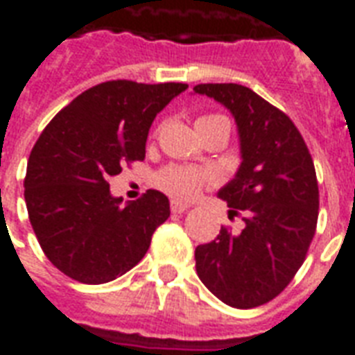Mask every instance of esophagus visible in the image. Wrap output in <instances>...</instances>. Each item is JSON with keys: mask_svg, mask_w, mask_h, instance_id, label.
<instances>
[{"mask_svg": "<svg viewBox=\"0 0 355 355\" xmlns=\"http://www.w3.org/2000/svg\"><path fill=\"white\" fill-rule=\"evenodd\" d=\"M171 211H173L175 215H180V213L188 211V205L182 203V201H171Z\"/></svg>", "mask_w": 355, "mask_h": 355, "instance_id": "obj_1", "label": "esophagus"}]
</instances>
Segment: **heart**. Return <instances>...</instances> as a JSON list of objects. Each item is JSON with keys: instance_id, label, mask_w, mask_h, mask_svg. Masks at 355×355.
Instances as JSON below:
<instances>
[{"instance_id": "obj_1", "label": "heart", "mask_w": 355, "mask_h": 355, "mask_svg": "<svg viewBox=\"0 0 355 355\" xmlns=\"http://www.w3.org/2000/svg\"><path fill=\"white\" fill-rule=\"evenodd\" d=\"M209 123H228V119L224 116H201L196 125H209ZM211 175L205 171L192 169V167H182V165H171L165 167L155 175V186L169 193L177 200H190L196 193L200 192L203 182H207Z\"/></svg>"}]
</instances>
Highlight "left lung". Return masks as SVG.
Wrapping results in <instances>:
<instances>
[{"label": "left lung", "mask_w": 355, "mask_h": 355, "mask_svg": "<svg viewBox=\"0 0 355 355\" xmlns=\"http://www.w3.org/2000/svg\"><path fill=\"white\" fill-rule=\"evenodd\" d=\"M236 119L241 163L218 198L230 215L243 213L241 232L220 228L196 247L198 275L232 308H254L277 297L308 253L318 224L320 190L302 135L282 110L238 83H201Z\"/></svg>", "instance_id": "1"}]
</instances>
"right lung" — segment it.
<instances>
[{
	"mask_svg": "<svg viewBox=\"0 0 355 355\" xmlns=\"http://www.w3.org/2000/svg\"><path fill=\"white\" fill-rule=\"evenodd\" d=\"M186 83L106 81L76 96L37 139L28 159L24 200L35 238L55 266L98 285L123 275L146 254L171 215L167 196L114 198L108 178L144 159L155 116Z\"/></svg>",
	"mask_w": 355,
	"mask_h": 355,
	"instance_id": "add662e5",
	"label": "right lung"
}]
</instances>
